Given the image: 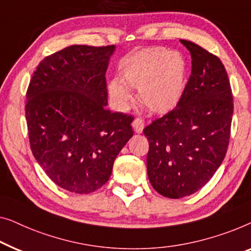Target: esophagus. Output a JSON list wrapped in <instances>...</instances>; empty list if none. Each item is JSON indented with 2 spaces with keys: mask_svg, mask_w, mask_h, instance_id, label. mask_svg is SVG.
Segmentation results:
<instances>
[{
  "mask_svg": "<svg viewBox=\"0 0 251 251\" xmlns=\"http://www.w3.org/2000/svg\"><path fill=\"white\" fill-rule=\"evenodd\" d=\"M132 126L134 130H135V133L141 134L143 132V128H144V121L142 118H135L134 119Z\"/></svg>",
  "mask_w": 251,
  "mask_h": 251,
  "instance_id": "34e87169",
  "label": "esophagus"
}]
</instances>
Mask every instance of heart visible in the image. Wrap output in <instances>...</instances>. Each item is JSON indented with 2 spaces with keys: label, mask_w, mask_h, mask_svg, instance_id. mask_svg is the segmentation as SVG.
<instances>
[{
  "label": "heart",
  "mask_w": 251,
  "mask_h": 251,
  "mask_svg": "<svg viewBox=\"0 0 251 251\" xmlns=\"http://www.w3.org/2000/svg\"><path fill=\"white\" fill-rule=\"evenodd\" d=\"M122 83L108 84L110 98L121 107L132 100L129 89L139 90L140 101L148 110L165 115L177 107L186 87V62L177 52L153 48L136 54L122 69Z\"/></svg>",
  "instance_id": "b5f03b06"
}]
</instances>
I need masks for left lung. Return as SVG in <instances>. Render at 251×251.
<instances>
[{
  "instance_id": "1",
  "label": "left lung",
  "mask_w": 251,
  "mask_h": 251,
  "mask_svg": "<svg viewBox=\"0 0 251 251\" xmlns=\"http://www.w3.org/2000/svg\"><path fill=\"white\" fill-rule=\"evenodd\" d=\"M192 59L191 76L174 110L143 129L149 141L148 177L158 193L178 199L213 177L228 147L232 90L224 65L199 45L181 40Z\"/></svg>"
}]
</instances>
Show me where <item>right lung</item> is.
<instances>
[{
  "label": "right lung",
  "instance_id": "obj_1",
  "mask_svg": "<svg viewBox=\"0 0 251 251\" xmlns=\"http://www.w3.org/2000/svg\"><path fill=\"white\" fill-rule=\"evenodd\" d=\"M116 47L72 45L44 58L27 90L30 149L60 188L86 195L108 182L133 136V117L112 112L105 83Z\"/></svg>",
  "mask_w": 251,
  "mask_h": 251
}]
</instances>
